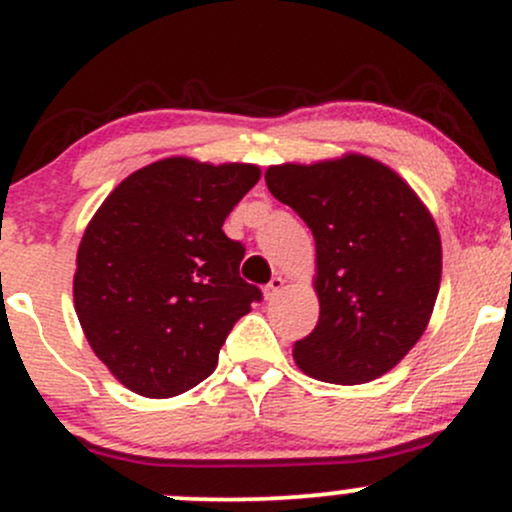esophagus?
I'll return each mask as SVG.
<instances>
[{"instance_id":"esophagus-1","label":"esophagus","mask_w":512,"mask_h":512,"mask_svg":"<svg viewBox=\"0 0 512 512\" xmlns=\"http://www.w3.org/2000/svg\"><path fill=\"white\" fill-rule=\"evenodd\" d=\"M282 289H284V279L277 274V277H272L270 284L265 287V299H274Z\"/></svg>"}]
</instances>
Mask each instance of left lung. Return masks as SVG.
Wrapping results in <instances>:
<instances>
[{
	"instance_id": "1",
	"label": "left lung",
	"mask_w": 512,
	"mask_h": 512,
	"mask_svg": "<svg viewBox=\"0 0 512 512\" xmlns=\"http://www.w3.org/2000/svg\"><path fill=\"white\" fill-rule=\"evenodd\" d=\"M316 242L319 324L294 360L324 383L360 385L395 368L429 324L441 282L437 223L390 166L346 154L265 171Z\"/></svg>"
}]
</instances>
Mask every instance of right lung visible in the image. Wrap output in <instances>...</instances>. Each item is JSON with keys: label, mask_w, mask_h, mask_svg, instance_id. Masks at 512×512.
<instances>
[{"label": "right lung", "mask_w": 512, "mask_h": 512, "mask_svg": "<svg viewBox=\"0 0 512 512\" xmlns=\"http://www.w3.org/2000/svg\"><path fill=\"white\" fill-rule=\"evenodd\" d=\"M257 181L255 164L161 159L129 174L85 228L75 314L95 355L137 395L164 400L206 380L230 328L262 299L240 277L245 247L223 233Z\"/></svg>", "instance_id": "right-lung-1"}]
</instances>
